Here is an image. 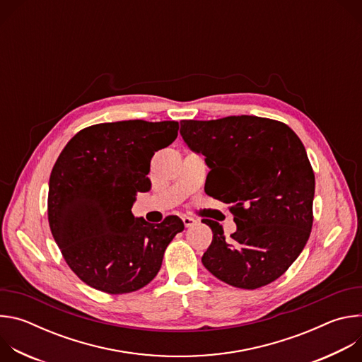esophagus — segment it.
<instances>
[{"instance_id":"34e87169","label":"esophagus","mask_w":362,"mask_h":362,"mask_svg":"<svg viewBox=\"0 0 362 362\" xmlns=\"http://www.w3.org/2000/svg\"><path fill=\"white\" fill-rule=\"evenodd\" d=\"M182 221H183V223H185V226H186V228L193 226V225L196 223V221H194L193 218H190V216H183V218H182Z\"/></svg>"}]
</instances>
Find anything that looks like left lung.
I'll list each match as a JSON object with an SVG mask.
<instances>
[{
  "label": "left lung",
  "mask_w": 362,
  "mask_h": 362,
  "mask_svg": "<svg viewBox=\"0 0 362 362\" xmlns=\"http://www.w3.org/2000/svg\"><path fill=\"white\" fill-rule=\"evenodd\" d=\"M180 134L211 169L206 193L230 204L238 226L226 239L218 222L202 221L214 232L202 264L236 288L274 282L313 229L315 176L302 141L285 123L256 116L182 120Z\"/></svg>",
  "instance_id": "8db88e82"
}]
</instances>
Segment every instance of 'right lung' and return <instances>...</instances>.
<instances>
[{"label": "right lung", "instance_id": "obj_1", "mask_svg": "<svg viewBox=\"0 0 362 362\" xmlns=\"http://www.w3.org/2000/svg\"><path fill=\"white\" fill-rule=\"evenodd\" d=\"M177 130V122L100 123L60 153L48 183V223L67 265L91 288L119 295L146 286L185 229L177 216L151 225L132 214L136 194L150 190L154 151Z\"/></svg>", "mask_w": 362, "mask_h": 362}]
</instances>
